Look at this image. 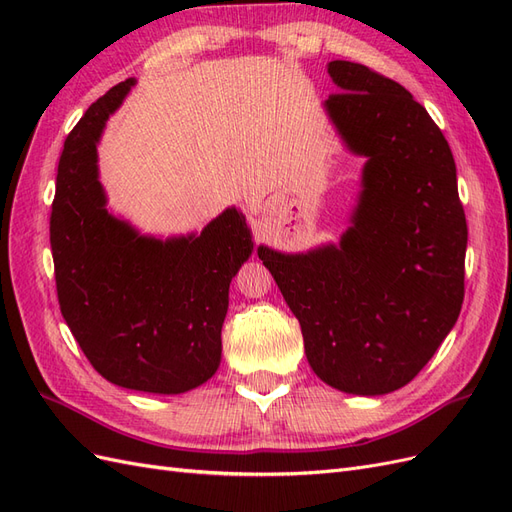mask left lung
Here are the masks:
<instances>
[{"mask_svg": "<svg viewBox=\"0 0 512 512\" xmlns=\"http://www.w3.org/2000/svg\"><path fill=\"white\" fill-rule=\"evenodd\" d=\"M327 111L367 158L339 247H260L301 324L307 361L333 389L384 395L421 371L459 318L468 224L442 130L406 87L354 61H331Z\"/></svg>", "mask_w": 512, "mask_h": 512, "instance_id": "8db88e82", "label": "left lung"}]
</instances>
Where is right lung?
Returning <instances> with one entry per match:
<instances>
[{"mask_svg":"<svg viewBox=\"0 0 512 512\" xmlns=\"http://www.w3.org/2000/svg\"><path fill=\"white\" fill-rule=\"evenodd\" d=\"M132 85L108 89L64 143L51 209L55 286L64 320L102 378L177 395L218 369L228 286L254 243L237 209L198 237L168 241L108 215L96 145Z\"/></svg>","mask_w":512,"mask_h":512,"instance_id":"right-lung-1","label":"right lung"}]
</instances>
